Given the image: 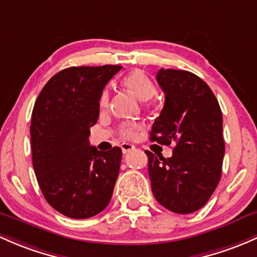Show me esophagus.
<instances>
[{"mask_svg": "<svg viewBox=\"0 0 257 257\" xmlns=\"http://www.w3.org/2000/svg\"><path fill=\"white\" fill-rule=\"evenodd\" d=\"M120 148H121V151H123V154H126V153H129V151L136 149V147L132 144H129V143H123V144L120 145Z\"/></svg>", "mask_w": 257, "mask_h": 257, "instance_id": "obj_1", "label": "esophagus"}]
</instances>
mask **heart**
I'll return each mask as SVG.
<instances>
[{
    "label": "heart",
    "mask_w": 257,
    "mask_h": 257,
    "mask_svg": "<svg viewBox=\"0 0 257 257\" xmlns=\"http://www.w3.org/2000/svg\"><path fill=\"white\" fill-rule=\"evenodd\" d=\"M121 86L133 93L140 101H149L156 94V86L153 80L142 70H133L121 80ZM109 102V91L104 90L99 97V106L104 108ZM142 131L140 124H125L120 128V137L123 139H133L138 132Z\"/></svg>",
    "instance_id": "obj_1"
}]
</instances>
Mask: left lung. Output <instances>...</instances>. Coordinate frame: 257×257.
<instances>
[{"label":"left lung","mask_w":257,"mask_h":257,"mask_svg":"<svg viewBox=\"0 0 257 257\" xmlns=\"http://www.w3.org/2000/svg\"><path fill=\"white\" fill-rule=\"evenodd\" d=\"M165 104L150 132V140L175 144L165 159L145 151L151 190L166 209L188 214L201 209L221 177L223 115L209 86L185 70L160 69L156 75Z\"/></svg>","instance_id":"obj_1"}]
</instances>
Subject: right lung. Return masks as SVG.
<instances>
[{"instance_id": "1", "label": "right lung", "mask_w": 257, "mask_h": 257, "mask_svg": "<svg viewBox=\"0 0 257 257\" xmlns=\"http://www.w3.org/2000/svg\"><path fill=\"white\" fill-rule=\"evenodd\" d=\"M120 69L119 65L67 67L48 81L34 104V172L48 203L69 218L93 217L112 198L121 150L98 151L88 137L98 119L102 91Z\"/></svg>"}]
</instances>
